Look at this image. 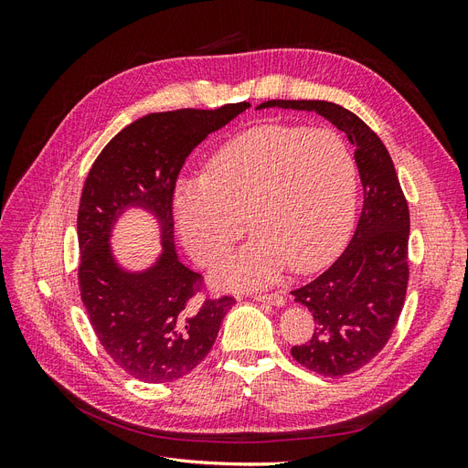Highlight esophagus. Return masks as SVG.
I'll return each instance as SVG.
<instances>
[{"label": "esophagus", "instance_id": "34e87169", "mask_svg": "<svg viewBox=\"0 0 468 468\" xmlns=\"http://www.w3.org/2000/svg\"><path fill=\"white\" fill-rule=\"evenodd\" d=\"M253 301H260V303H269L273 306H282L285 304V296H282L281 292H273V294H263V292H256L251 294Z\"/></svg>", "mask_w": 468, "mask_h": 468}]
</instances>
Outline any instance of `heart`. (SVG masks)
I'll use <instances>...</instances> for the list:
<instances>
[{"label":"heart","mask_w":468,"mask_h":468,"mask_svg":"<svg viewBox=\"0 0 468 468\" xmlns=\"http://www.w3.org/2000/svg\"><path fill=\"white\" fill-rule=\"evenodd\" d=\"M357 165L330 129L256 126L226 143L207 176L181 179L174 217L183 246L201 265L222 260L250 229L258 236L218 271L220 285L273 281L328 265L356 217Z\"/></svg>","instance_id":"1"}]
</instances>
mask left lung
Wrapping results in <instances>:
<instances>
[{"label":"left lung","mask_w":468,"mask_h":468,"mask_svg":"<svg viewBox=\"0 0 468 468\" xmlns=\"http://www.w3.org/2000/svg\"><path fill=\"white\" fill-rule=\"evenodd\" d=\"M294 109L322 115L347 134L363 183V210L349 246L325 271L292 291L313 314L310 342L292 357L324 377L361 369L385 347L402 313L408 287L410 212L392 158L380 138L351 111L330 101L273 99L258 109Z\"/></svg>","instance_id":"obj_1"}]
</instances>
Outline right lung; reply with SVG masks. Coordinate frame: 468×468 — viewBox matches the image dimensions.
I'll return each instance as SVG.
<instances>
[{
    "mask_svg": "<svg viewBox=\"0 0 468 468\" xmlns=\"http://www.w3.org/2000/svg\"><path fill=\"white\" fill-rule=\"evenodd\" d=\"M250 103L212 111L179 109L131 122L97 155L78 210L83 306L103 349L144 382H172L199 365L218 335L232 296L197 303L201 275L181 263L174 244V189L186 158ZM143 207L161 226L163 251L140 272L122 268L110 248L116 220Z\"/></svg>",
    "mask_w": 468,
    "mask_h": 468,
    "instance_id": "1",
    "label": "right lung"
}]
</instances>
